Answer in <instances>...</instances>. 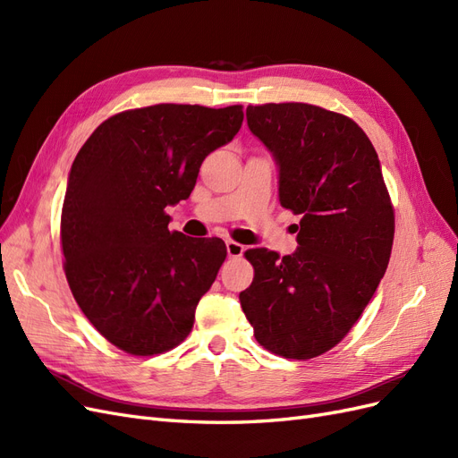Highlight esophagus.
I'll use <instances>...</instances> for the list:
<instances>
[{"instance_id": "esophagus-1", "label": "esophagus", "mask_w": 458, "mask_h": 458, "mask_svg": "<svg viewBox=\"0 0 458 458\" xmlns=\"http://www.w3.org/2000/svg\"><path fill=\"white\" fill-rule=\"evenodd\" d=\"M227 248V256L229 258H241L244 254V246L241 242H234V241H227L225 242Z\"/></svg>"}]
</instances>
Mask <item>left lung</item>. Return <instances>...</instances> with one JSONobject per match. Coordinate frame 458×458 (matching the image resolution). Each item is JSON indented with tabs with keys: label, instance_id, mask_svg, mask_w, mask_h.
Listing matches in <instances>:
<instances>
[{
	"label": "left lung",
	"instance_id": "obj_1",
	"mask_svg": "<svg viewBox=\"0 0 458 458\" xmlns=\"http://www.w3.org/2000/svg\"><path fill=\"white\" fill-rule=\"evenodd\" d=\"M279 172V200L300 216L298 248L246 250L254 281L239 294L263 348L286 359L328 352L361 317L386 273L394 208L377 150L348 116L308 103L246 108Z\"/></svg>",
	"mask_w": 458,
	"mask_h": 458
}]
</instances>
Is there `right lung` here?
<instances>
[{
    "label": "right lung",
    "mask_w": 458,
    "mask_h": 458,
    "mask_svg": "<svg viewBox=\"0 0 458 458\" xmlns=\"http://www.w3.org/2000/svg\"><path fill=\"white\" fill-rule=\"evenodd\" d=\"M242 106L155 105L105 120L76 155L61 216L64 273L89 323L116 348L182 344L227 256L221 239L170 231L200 164L242 126Z\"/></svg>",
    "instance_id": "add662e5"
}]
</instances>
